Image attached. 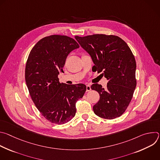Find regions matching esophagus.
<instances>
[{"mask_svg": "<svg viewBox=\"0 0 160 160\" xmlns=\"http://www.w3.org/2000/svg\"><path fill=\"white\" fill-rule=\"evenodd\" d=\"M91 90V88H90V85H87L86 86V91L87 92H89V91Z\"/></svg>", "mask_w": 160, "mask_h": 160, "instance_id": "34e87169", "label": "esophagus"}]
</instances>
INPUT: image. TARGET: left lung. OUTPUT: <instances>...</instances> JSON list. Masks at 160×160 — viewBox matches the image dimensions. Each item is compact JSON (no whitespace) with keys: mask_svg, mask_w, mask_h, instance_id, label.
I'll use <instances>...</instances> for the list:
<instances>
[{"mask_svg":"<svg viewBox=\"0 0 160 160\" xmlns=\"http://www.w3.org/2000/svg\"><path fill=\"white\" fill-rule=\"evenodd\" d=\"M75 38L92 58L96 70L103 72L108 80L105 88L98 83L90 87L100 95L93 106L94 113L109 120L120 117L128 106L137 84L136 62L130 48L121 38L112 35Z\"/></svg>","mask_w":160,"mask_h":160,"instance_id":"8db88e82","label":"left lung"}]
</instances>
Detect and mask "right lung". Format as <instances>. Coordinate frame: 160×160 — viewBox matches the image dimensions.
Returning a JSON list of instances; mask_svg holds the SVG:
<instances>
[{
	"mask_svg": "<svg viewBox=\"0 0 160 160\" xmlns=\"http://www.w3.org/2000/svg\"><path fill=\"white\" fill-rule=\"evenodd\" d=\"M79 47L71 37L52 35L40 40L28 56L25 80L30 95L42 116L52 123L71 120L77 101L86 91L84 84L61 83L58 78L68 55Z\"/></svg>",
	"mask_w": 160,
	"mask_h": 160,
	"instance_id": "add662e5",
	"label": "right lung"
}]
</instances>
